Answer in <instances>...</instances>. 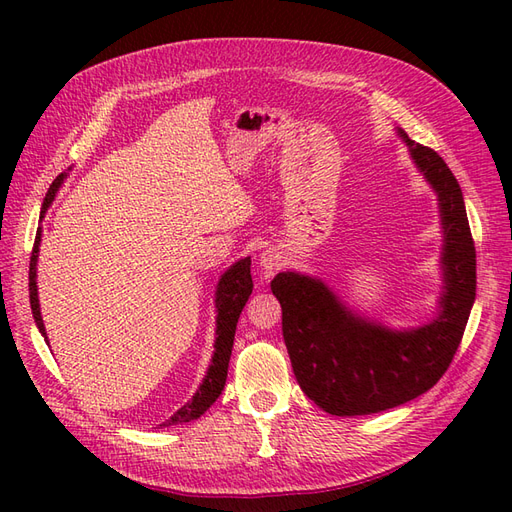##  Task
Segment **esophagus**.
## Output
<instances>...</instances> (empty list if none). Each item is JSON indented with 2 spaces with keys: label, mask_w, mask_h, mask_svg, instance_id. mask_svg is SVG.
Listing matches in <instances>:
<instances>
[{
  "label": "esophagus",
  "mask_w": 512,
  "mask_h": 512,
  "mask_svg": "<svg viewBox=\"0 0 512 512\" xmlns=\"http://www.w3.org/2000/svg\"><path fill=\"white\" fill-rule=\"evenodd\" d=\"M260 265L265 267V269H273V267L277 265V260H275V256H273L271 252H267V254H262V258H260Z\"/></svg>",
  "instance_id": "34e87169"
}]
</instances>
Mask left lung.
Wrapping results in <instances>:
<instances>
[{
    "instance_id": "8db88e82",
    "label": "left lung",
    "mask_w": 512,
    "mask_h": 512,
    "mask_svg": "<svg viewBox=\"0 0 512 512\" xmlns=\"http://www.w3.org/2000/svg\"><path fill=\"white\" fill-rule=\"evenodd\" d=\"M401 136L440 200L438 318L421 329L391 331L350 314L320 280L288 271L271 282L294 376L318 408L335 416L382 412L429 391L451 365L476 297V250L459 183L436 151Z\"/></svg>"
}]
</instances>
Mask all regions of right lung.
<instances>
[{"label": "right lung", "mask_w": 512, "mask_h": 512, "mask_svg": "<svg viewBox=\"0 0 512 512\" xmlns=\"http://www.w3.org/2000/svg\"><path fill=\"white\" fill-rule=\"evenodd\" d=\"M64 173H61L53 185L46 192L42 213L46 211L53 203L55 192L64 181ZM38 245H40V230L36 232V241H34V250H32V260H29V303H32V314L38 324L40 333L46 339L44 333V322L40 316V303H38V286H36V262H38ZM250 258H243L235 262L224 275L218 284V299H215V305H218V339H215V352L209 365L207 376L203 384L198 386L196 395L192 401H188L181 410H177L173 416L164 421L160 427L168 425H181V423H190L196 421V418L203 416L211 406L213 401L222 395V389L226 384V374H228V361H230V352H232V342H235V331H237V320L241 316V309L250 299L254 282H252V273H250Z\"/></svg>", "instance_id": "add662e5"}]
</instances>
